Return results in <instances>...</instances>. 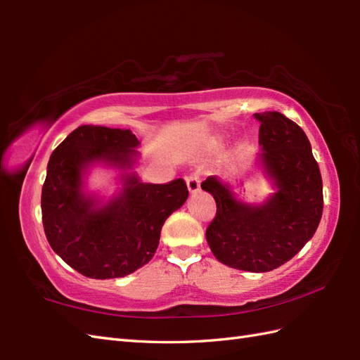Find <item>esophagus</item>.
Masks as SVG:
<instances>
[{"instance_id":"esophagus-1","label":"esophagus","mask_w":360,"mask_h":360,"mask_svg":"<svg viewBox=\"0 0 360 360\" xmlns=\"http://www.w3.org/2000/svg\"><path fill=\"white\" fill-rule=\"evenodd\" d=\"M186 182H187V188L190 193H196L198 190H200V174L198 173L188 174L186 178Z\"/></svg>"}]
</instances>
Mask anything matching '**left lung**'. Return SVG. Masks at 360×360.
Here are the masks:
<instances>
[{"label":"left lung","mask_w":360,"mask_h":360,"mask_svg":"<svg viewBox=\"0 0 360 360\" xmlns=\"http://www.w3.org/2000/svg\"><path fill=\"white\" fill-rule=\"evenodd\" d=\"M258 155L277 192L259 205L236 200L231 187L209 176L201 188L217 202L205 238L218 262L233 269L269 272L289 262L316 233L323 186L311 143L295 122L277 111L255 112Z\"/></svg>","instance_id":"8db88e82"}]
</instances>
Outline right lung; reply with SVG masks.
Returning <instances> with one entry per match:
<instances>
[{
  "mask_svg": "<svg viewBox=\"0 0 360 360\" xmlns=\"http://www.w3.org/2000/svg\"><path fill=\"white\" fill-rule=\"evenodd\" d=\"M139 141L129 129L82 125L52 151L41 190L46 238L57 255L89 278L125 277L147 264L165 219L187 201L184 179L143 184L122 174L124 188L101 204L83 192L94 164L131 170Z\"/></svg>",
  "mask_w": 360,
  "mask_h": 360,
  "instance_id": "obj_1",
  "label": "right lung"
}]
</instances>
